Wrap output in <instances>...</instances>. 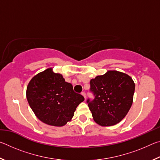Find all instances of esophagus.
<instances>
[{"mask_svg":"<svg viewBox=\"0 0 160 160\" xmlns=\"http://www.w3.org/2000/svg\"><path fill=\"white\" fill-rule=\"evenodd\" d=\"M81 94L85 97V99H86V93L85 92H82V93H81Z\"/></svg>","mask_w":160,"mask_h":160,"instance_id":"1","label":"esophagus"}]
</instances>
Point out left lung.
<instances>
[{"label": "left lung", "instance_id": "8db88e82", "mask_svg": "<svg viewBox=\"0 0 160 160\" xmlns=\"http://www.w3.org/2000/svg\"><path fill=\"white\" fill-rule=\"evenodd\" d=\"M90 91L94 98L87 103L95 122L102 126L118 123L131 109L135 83L126 73L109 70L90 80Z\"/></svg>", "mask_w": 160, "mask_h": 160}]
</instances>
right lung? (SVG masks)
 Returning a JSON list of instances; mask_svg holds the SVG:
<instances>
[{
	"label": "right lung",
	"mask_w": 160,
	"mask_h": 160,
	"mask_svg": "<svg viewBox=\"0 0 160 160\" xmlns=\"http://www.w3.org/2000/svg\"><path fill=\"white\" fill-rule=\"evenodd\" d=\"M27 99L43 123L63 126L71 120L77 107L85 98L73 91L61 74L48 68L32 78L27 88Z\"/></svg>",
	"instance_id": "add662e5"
}]
</instances>
